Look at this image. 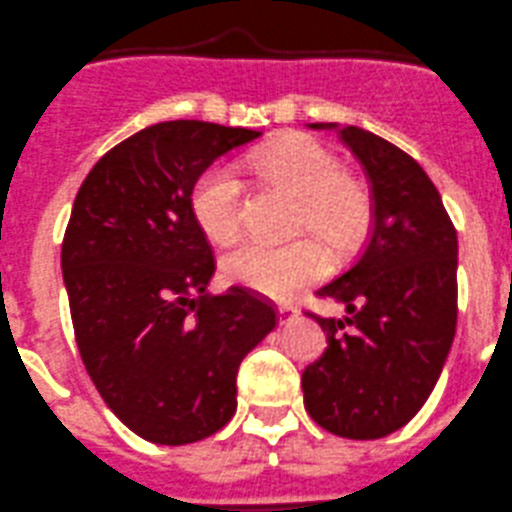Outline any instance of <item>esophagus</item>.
Wrapping results in <instances>:
<instances>
[{
    "instance_id": "esophagus-1",
    "label": "esophagus",
    "mask_w": 512,
    "mask_h": 512,
    "mask_svg": "<svg viewBox=\"0 0 512 512\" xmlns=\"http://www.w3.org/2000/svg\"><path fill=\"white\" fill-rule=\"evenodd\" d=\"M299 316V309L296 306H279V324L286 326Z\"/></svg>"
}]
</instances>
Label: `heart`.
I'll list each match as a JSON object with an SVG mask.
<instances>
[{"mask_svg": "<svg viewBox=\"0 0 512 512\" xmlns=\"http://www.w3.org/2000/svg\"><path fill=\"white\" fill-rule=\"evenodd\" d=\"M243 173L294 196L291 231H309L334 256L352 251L372 223V196L342 160L311 138H286L243 160ZM191 213L206 238L231 243L241 231L243 183L226 163L203 170L191 188ZM223 274L269 299L289 301L326 274V256L309 236L281 246L238 243L223 256Z\"/></svg>", "mask_w": 512, "mask_h": 512, "instance_id": "1", "label": "heart"}]
</instances>
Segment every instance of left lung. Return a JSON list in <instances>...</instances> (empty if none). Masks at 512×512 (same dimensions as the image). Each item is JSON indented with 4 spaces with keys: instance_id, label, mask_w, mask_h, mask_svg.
<instances>
[{
    "instance_id": "8db88e82",
    "label": "left lung",
    "mask_w": 512,
    "mask_h": 512,
    "mask_svg": "<svg viewBox=\"0 0 512 512\" xmlns=\"http://www.w3.org/2000/svg\"><path fill=\"white\" fill-rule=\"evenodd\" d=\"M337 130L372 188V233L321 299L344 319L306 311L326 332L321 359L304 369L311 420L349 440H379L420 412L440 379L457 326V231L435 183L405 150L369 130Z\"/></svg>"
}]
</instances>
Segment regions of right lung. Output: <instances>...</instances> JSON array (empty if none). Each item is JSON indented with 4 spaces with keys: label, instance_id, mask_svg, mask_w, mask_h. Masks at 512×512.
Returning a JSON list of instances; mask_svg holds the SVG:
<instances>
[{
    "label": "right lung",
    "instance_id": "add662e5",
    "mask_svg": "<svg viewBox=\"0 0 512 512\" xmlns=\"http://www.w3.org/2000/svg\"><path fill=\"white\" fill-rule=\"evenodd\" d=\"M259 130L150 125L107 150L77 191L62 276L82 364L105 405L155 445H188L236 412V374L279 321L231 286L206 294L213 248L191 213L198 175Z\"/></svg>",
    "mask_w": 512,
    "mask_h": 512
}]
</instances>
